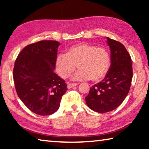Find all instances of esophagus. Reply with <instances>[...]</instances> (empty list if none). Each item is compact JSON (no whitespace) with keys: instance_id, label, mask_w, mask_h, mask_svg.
Wrapping results in <instances>:
<instances>
[{"instance_id":"obj_1","label":"esophagus","mask_w":149,"mask_h":149,"mask_svg":"<svg viewBox=\"0 0 149 149\" xmlns=\"http://www.w3.org/2000/svg\"><path fill=\"white\" fill-rule=\"evenodd\" d=\"M76 85H77V84H68L67 85V87L68 89H71V88L76 86Z\"/></svg>"}]
</instances>
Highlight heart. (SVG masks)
Wrapping results in <instances>:
<instances>
[{"label": "heart", "mask_w": 149, "mask_h": 149, "mask_svg": "<svg viewBox=\"0 0 149 149\" xmlns=\"http://www.w3.org/2000/svg\"><path fill=\"white\" fill-rule=\"evenodd\" d=\"M76 65L79 70L73 79H91L93 81H99L109 71L110 54L104 48L81 42L70 47L66 54H58L55 60L56 72L63 78L69 77L75 71Z\"/></svg>", "instance_id": "1"}]
</instances>
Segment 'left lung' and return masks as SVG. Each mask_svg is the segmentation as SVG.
Returning a JSON list of instances; mask_svg holds the SVG:
<instances>
[{"label":"left lung","mask_w":149,"mask_h":149,"mask_svg":"<svg viewBox=\"0 0 149 149\" xmlns=\"http://www.w3.org/2000/svg\"><path fill=\"white\" fill-rule=\"evenodd\" d=\"M111 52V65L104 79L90 88L85 101L99 113L114 110L122 104L130 91L133 77L130 54L121 42L107 37Z\"/></svg>","instance_id":"8db88e82"}]
</instances>
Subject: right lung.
<instances>
[{
	"instance_id": "right-lung-1",
	"label": "right lung",
	"mask_w": 149,
	"mask_h": 149,
	"mask_svg": "<svg viewBox=\"0 0 149 149\" xmlns=\"http://www.w3.org/2000/svg\"><path fill=\"white\" fill-rule=\"evenodd\" d=\"M60 45L56 41L29 45L15 61L13 77L17 96L37 114L49 116L57 111L68 90L65 81L54 72Z\"/></svg>"
}]
</instances>
